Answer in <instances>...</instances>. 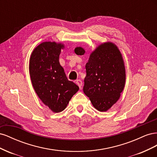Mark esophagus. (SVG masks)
<instances>
[{"mask_svg": "<svg viewBox=\"0 0 157 157\" xmlns=\"http://www.w3.org/2000/svg\"><path fill=\"white\" fill-rule=\"evenodd\" d=\"M76 84H77L78 86V87L81 89V87H82V81L80 80H77V81H76Z\"/></svg>", "mask_w": 157, "mask_h": 157, "instance_id": "obj_1", "label": "esophagus"}]
</instances>
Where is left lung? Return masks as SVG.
<instances>
[{"label":"left lung","mask_w":157,"mask_h":157,"mask_svg":"<svg viewBox=\"0 0 157 157\" xmlns=\"http://www.w3.org/2000/svg\"><path fill=\"white\" fill-rule=\"evenodd\" d=\"M75 52L81 56L85 51L77 47ZM86 71L84 93L98 111H107L119 99L125 84V67L119 50L111 42L99 46L90 55Z\"/></svg>","instance_id":"obj_1"}]
</instances>
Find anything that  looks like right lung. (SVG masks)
Listing matches in <instances>:
<instances>
[{
    "label": "right lung",
    "instance_id": "obj_1",
    "mask_svg": "<svg viewBox=\"0 0 157 157\" xmlns=\"http://www.w3.org/2000/svg\"><path fill=\"white\" fill-rule=\"evenodd\" d=\"M63 45L44 42L32 52L29 73L33 88L41 101L54 113L63 111L79 88L67 79L59 57Z\"/></svg>",
    "mask_w": 157,
    "mask_h": 157
}]
</instances>
